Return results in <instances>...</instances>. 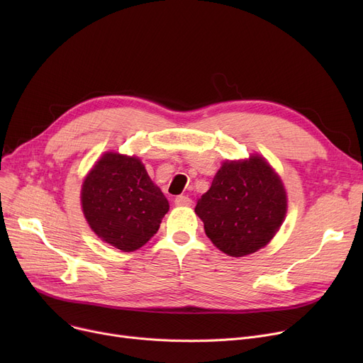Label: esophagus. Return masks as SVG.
Segmentation results:
<instances>
[{"instance_id": "34e87169", "label": "esophagus", "mask_w": 363, "mask_h": 363, "mask_svg": "<svg viewBox=\"0 0 363 363\" xmlns=\"http://www.w3.org/2000/svg\"><path fill=\"white\" fill-rule=\"evenodd\" d=\"M191 203H193V200L189 199L188 196H178V197L175 199V204H177V206H179V207L191 206Z\"/></svg>"}]
</instances>
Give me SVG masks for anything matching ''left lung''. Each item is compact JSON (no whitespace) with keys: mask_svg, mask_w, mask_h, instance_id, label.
Here are the masks:
<instances>
[{"mask_svg":"<svg viewBox=\"0 0 363 363\" xmlns=\"http://www.w3.org/2000/svg\"><path fill=\"white\" fill-rule=\"evenodd\" d=\"M196 213L220 252L242 257L278 233L287 213V194L271 164L253 155L223 162L208 191L197 200Z\"/></svg>","mask_w":363,"mask_h":363,"instance_id":"1","label":"left lung"}]
</instances>
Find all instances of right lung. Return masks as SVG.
<instances>
[{"label": "right lung", "mask_w": 363, "mask_h": 363, "mask_svg": "<svg viewBox=\"0 0 363 363\" xmlns=\"http://www.w3.org/2000/svg\"><path fill=\"white\" fill-rule=\"evenodd\" d=\"M82 211L91 230L122 252L143 247L159 231L169 203L138 157L106 152L86 175Z\"/></svg>", "instance_id": "add662e5"}]
</instances>
